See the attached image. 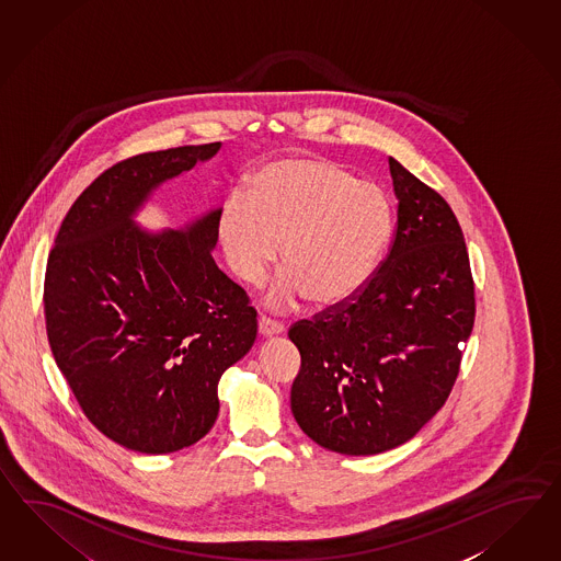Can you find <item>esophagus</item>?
Here are the masks:
<instances>
[{
  "label": "esophagus",
  "instance_id": "34e87169",
  "mask_svg": "<svg viewBox=\"0 0 561 561\" xmlns=\"http://www.w3.org/2000/svg\"><path fill=\"white\" fill-rule=\"evenodd\" d=\"M282 333H284V324H282V322L267 319V317H261V319H259V334H261V336H275V334Z\"/></svg>",
  "mask_w": 561,
  "mask_h": 561
}]
</instances>
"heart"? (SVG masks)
<instances>
[{"instance_id": "heart-1", "label": "heart", "mask_w": 561, "mask_h": 561, "mask_svg": "<svg viewBox=\"0 0 561 561\" xmlns=\"http://www.w3.org/2000/svg\"><path fill=\"white\" fill-rule=\"evenodd\" d=\"M392 204L378 183L355 180L327 159L291 157L263 167L249 194L234 190L218 213L230 272L261 286L279 259L286 270L267 294L273 308L302 298L336 306L359 294L392 237Z\"/></svg>"}]
</instances>
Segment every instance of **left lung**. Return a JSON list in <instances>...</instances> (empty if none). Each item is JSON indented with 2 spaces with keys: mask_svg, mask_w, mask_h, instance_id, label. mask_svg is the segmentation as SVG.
<instances>
[{
  "mask_svg": "<svg viewBox=\"0 0 561 561\" xmlns=\"http://www.w3.org/2000/svg\"><path fill=\"white\" fill-rule=\"evenodd\" d=\"M398 220L388 255L351 300L298 320L291 412L320 447L376 455L412 439L451 394L476 317L451 206L390 157Z\"/></svg>",
  "mask_w": 561,
  "mask_h": 561,
  "instance_id": "left-lung-1",
  "label": "left lung"
}]
</instances>
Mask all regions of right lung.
Masks as SVG:
<instances>
[{"mask_svg": "<svg viewBox=\"0 0 561 561\" xmlns=\"http://www.w3.org/2000/svg\"><path fill=\"white\" fill-rule=\"evenodd\" d=\"M220 142L142 152L110 167L62 218L45 275L48 345L90 423L138 454L202 439L218 379L253 347L257 312L214 263L218 213L149 234L133 214L159 183Z\"/></svg>", "mask_w": 561, "mask_h": 561, "instance_id": "obj_1", "label": "right lung"}]
</instances>
